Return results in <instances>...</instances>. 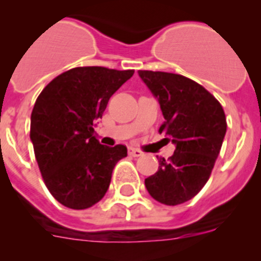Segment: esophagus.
Instances as JSON below:
<instances>
[{"label":"esophagus","instance_id":"1","mask_svg":"<svg viewBox=\"0 0 261 261\" xmlns=\"http://www.w3.org/2000/svg\"><path fill=\"white\" fill-rule=\"evenodd\" d=\"M128 154H130L131 156L138 158V156H141V155H143L144 152L141 151V150H139V149H134V147H128Z\"/></svg>","mask_w":261,"mask_h":261}]
</instances>
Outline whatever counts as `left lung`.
<instances>
[{
  "label": "left lung",
  "instance_id": "left-lung-1",
  "mask_svg": "<svg viewBox=\"0 0 261 261\" xmlns=\"http://www.w3.org/2000/svg\"><path fill=\"white\" fill-rule=\"evenodd\" d=\"M160 105L168 141L175 151L158 158L159 169L145 179L150 196L167 206L193 198L208 180L225 138L226 116L220 102L197 82L180 74L139 70Z\"/></svg>",
  "mask_w": 261,
  "mask_h": 261
}]
</instances>
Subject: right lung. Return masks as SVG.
Wrapping results in <instances>:
<instances>
[{"instance_id":"1","label":"right lung","mask_w":261,"mask_h":261,"mask_svg":"<svg viewBox=\"0 0 261 261\" xmlns=\"http://www.w3.org/2000/svg\"><path fill=\"white\" fill-rule=\"evenodd\" d=\"M134 70L78 67L54 78L31 112L30 139L44 183L63 206L86 210L101 201L125 145L110 147L93 136L112 94Z\"/></svg>"}]
</instances>
